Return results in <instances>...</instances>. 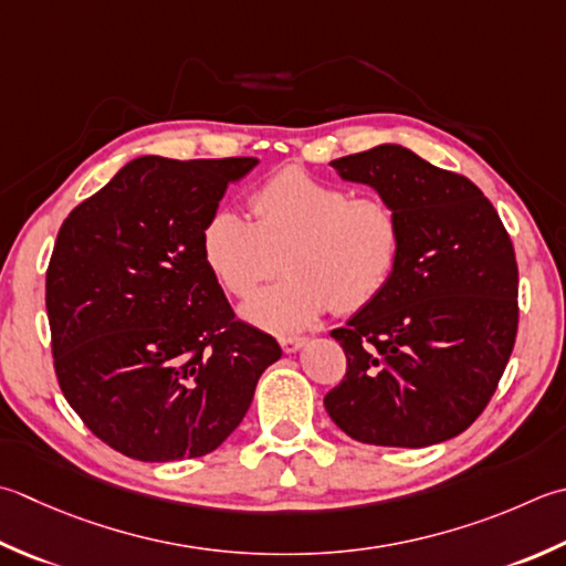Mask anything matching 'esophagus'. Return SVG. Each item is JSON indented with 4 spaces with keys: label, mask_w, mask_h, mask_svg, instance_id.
Masks as SVG:
<instances>
[{
    "label": "esophagus",
    "mask_w": 566,
    "mask_h": 566,
    "mask_svg": "<svg viewBox=\"0 0 566 566\" xmlns=\"http://www.w3.org/2000/svg\"><path fill=\"white\" fill-rule=\"evenodd\" d=\"M280 346H282L284 353H296V350H302L306 346V338H302V336H284V338H280Z\"/></svg>",
    "instance_id": "obj_1"
}]
</instances>
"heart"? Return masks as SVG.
Returning <instances> with one entry per match:
<instances>
[{
  "instance_id": "1",
  "label": "heart",
  "mask_w": 566,
  "mask_h": 566,
  "mask_svg": "<svg viewBox=\"0 0 566 566\" xmlns=\"http://www.w3.org/2000/svg\"><path fill=\"white\" fill-rule=\"evenodd\" d=\"M250 208L254 220L216 208L201 230V254L220 286L245 298L280 270L284 252L290 276L242 306L252 326L296 334L334 306L358 312L390 284L402 228L382 198H353L348 188L290 166L250 196Z\"/></svg>"
}]
</instances>
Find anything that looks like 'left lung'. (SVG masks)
I'll return each instance as SVG.
<instances>
[{
	"label": "left lung",
	"instance_id": "8db88e82",
	"mask_svg": "<svg viewBox=\"0 0 566 566\" xmlns=\"http://www.w3.org/2000/svg\"><path fill=\"white\" fill-rule=\"evenodd\" d=\"M395 208L400 260L378 298L334 336L348 358L326 412L350 439L422 449L469 429L517 334L513 242L481 188L402 144L331 161Z\"/></svg>",
	"mask_w": 566,
	"mask_h": 566
}]
</instances>
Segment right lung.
<instances>
[{
  "label": "right lung",
  "instance_id": "right-lung-1",
  "mask_svg": "<svg viewBox=\"0 0 566 566\" xmlns=\"http://www.w3.org/2000/svg\"><path fill=\"white\" fill-rule=\"evenodd\" d=\"M258 164L132 159L59 230L46 274L55 375L85 427L129 459L218 449L282 358L235 321L201 254L208 216Z\"/></svg>",
  "mask_w": 566,
  "mask_h": 566
}]
</instances>
